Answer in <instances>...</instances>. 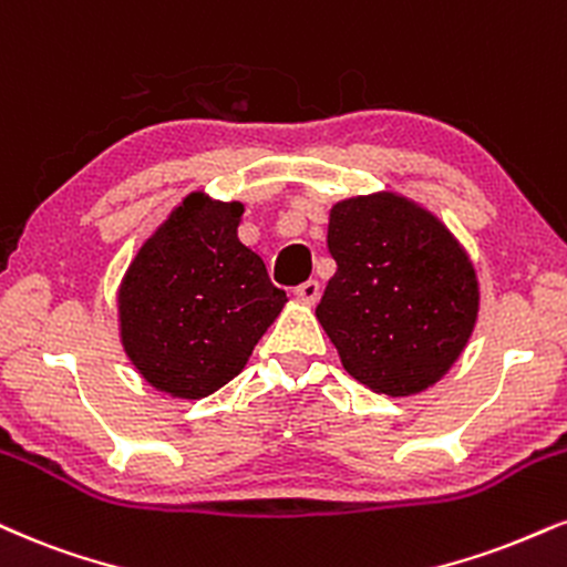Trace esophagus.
<instances>
[{
	"instance_id": "esophagus-1",
	"label": "esophagus",
	"mask_w": 567,
	"mask_h": 567,
	"mask_svg": "<svg viewBox=\"0 0 567 567\" xmlns=\"http://www.w3.org/2000/svg\"><path fill=\"white\" fill-rule=\"evenodd\" d=\"M319 292H322V288H319L317 279H306L303 285H298V288H296V298H298V301L313 306L319 301Z\"/></svg>"
}]
</instances>
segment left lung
Returning <instances> with one entry per match:
<instances>
[{
  "instance_id": "8db88e82",
  "label": "left lung",
  "mask_w": 567,
  "mask_h": 567,
  "mask_svg": "<svg viewBox=\"0 0 567 567\" xmlns=\"http://www.w3.org/2000/svg\"><path fill=\"white\" fill-rule=\"evenodd\" d=\"M327 248L338 269L317 319L346 372L374 393L412 395L452 370L478 319V277L431 210L395 193L340 200Z\"/></svg>"
}]
</instances>
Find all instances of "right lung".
I'll use <instances>...</instances> for the list:
<instances>
[{"label":"right lung","instance_id":"1","mask_svg":"<svg viewBox=\"0 0 567 567\" xmlns=\"http://www.w3.org/2000/svg\"><path fill=\"white\" fill-rule=\"evenodd\" d=\"M243 203L193 193L128 266L121 343L142 378L174 399H203L248 364L288 303L261 256L237 237Z\"/></svg>","mask_w":567,"mask_h":567}]
</instances>
